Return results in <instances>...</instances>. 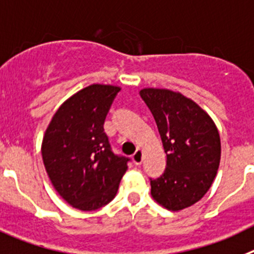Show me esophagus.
I'll list each match as a JSON object with an SVG mask.
<instances>
[{
    "instance_id": "obj_1",
    "label": "esophagus",
    "mask_w": 254,
    "mask_h": 254,
    "mask_svg": "<svg viewBox=\"0 0 254 254\" xmlns=\"http://www.w3.org/2000/svg\"><path fill=\"white\" fill-rule=\"evenodd\" d=\"M132 161H134V163L135 164L141 163V161H143V150H141L140 148H139L134 154H132Z\"/></svg>"
}]
</instances>
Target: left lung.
<instances>
[{
  "instance_id": "1",
  "label": "left lung",
  "mask_w": 254,
  "mask_h": 254,
  "mask_svg": "<svg viewBox=\"0 0 254 254\" xmlns=\"http://www.w3.org/2000/svg\"><path fill=\"white\" fill-rule=\"evenodd\" d=\"M167 154V168L150 180L152 197L171 211L192 206L207 192L220 163V135L209 114L181 92L143 88Z\"/></svg>"
}]
</instances>
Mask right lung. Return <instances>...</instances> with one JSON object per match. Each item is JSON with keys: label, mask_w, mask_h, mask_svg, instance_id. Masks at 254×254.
I'll list each match as a JSON object with an SVG mask.
<instances>
[{"label": "right lung", "mask_w": 254, "mask_h": 254, "mask_svg": "<svg viewBox=\"0 0 254 254\" xmlns=\"http://www.w3.org/2000/svg\"><path fill=\"white\" fill-rule=\"evenodd\" d=\"M120 87L91 84L59 106L44 132L42 157L57 192L72 207L91 211L115 197L127 170L111 150L105 118Z\"/></svg>", "instance_id": "add662e5"}]
</instances>
